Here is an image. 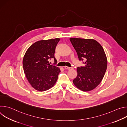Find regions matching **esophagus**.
<instances>
[{"mask_svg":"<svg viewBox=\"0 0 127 127\" xmlns=\"http://www.w3.org/2000/svg\"><path fill=\"white\" fill-rule=\"evenodd\" d=\"M64 68H65V69H68V70H71V69H73V68H72V67H67V66H65Z\"/></svg>","mask_w":127,"mask_h":127,"instance_id":"obj_1","label":"esophagus"}]
</instances>
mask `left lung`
Returning <instances> with one entry per match:
<instances>
[{
    "instance_id": "1",
    "label": "left lung",
    "mask_w": 127,
    "mask_h": 127,
    "mask_svg": "<svg viewBox=\"0 0 127 127\" xmlns=\"http://www.w3.org/2000/svg\"><path fill=\"white\" fill-rule=\"evenodd\" d=\"M79 60L85 65L77 67V75L73 80L75 86L83 92L96 87L102 80L107 68V60L101 45L92 39L70 38Z\"/></svg>"
}]
</instances>
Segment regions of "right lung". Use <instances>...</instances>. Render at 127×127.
Wrapping results in <instances>:
<instances>
[{"label":"right lung","instance_id":"obj_1","mask_svg":"<svg viewBox=\"0 0 127 127\" xmlns=\"http://www.w3.org/2000/svg\"><path fill=\"white\" fill-rule=\"evenodd\" d=\"M59 38L41 40L35 42L27 50L23 60L26 76L34 89L44 92L56 83L60 69L50 65L49 60L53 58Z\"/></svg>","mask_w":127,"mask_h":127}]
</instances>
